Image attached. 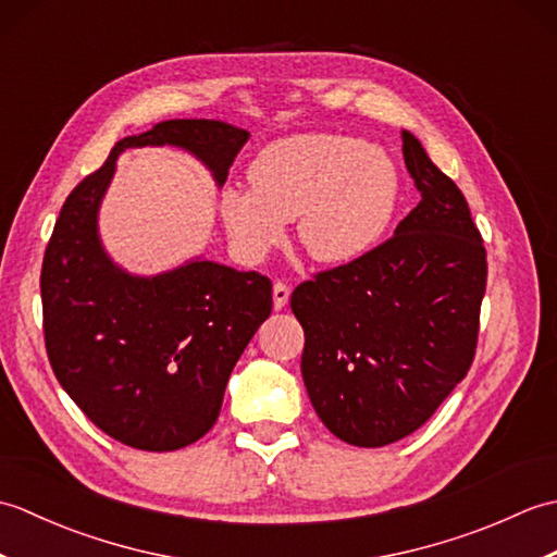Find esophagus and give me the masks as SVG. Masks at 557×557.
Segmentation results:
<instances>
[{
  "label": "esophagus",
  "instance_id": "esophagus-1",
  "mask_svg": "<svg viewBox=\"0 0 557 557\" xmlns=\"http://www.w3.org/2000/svg\"><path fill=\"white\" fill-rule=\"evenodd\" d=\"M289 294H292V287L287 285V282L277 280L275 287H272V304H275V309L282 311L289 301Z\"/></svg>",
  "mask_w": 557,
  "mask_h": 557
}]
</instances>
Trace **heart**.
<instances>
[{"label":"heart","mask_w":557,"mask_h":557,"mask_svg":"<svg viewBox=\"0 0 557 557\" xmlns=\"http://www.w3.org/2000/svg\"><path fill=\"white\" fill-rule=\"evenodd\" d=\"M251 191L227 188L222 220L246 260L265 258L297 220L304 251L342 265L369 253L395 215L399 174L383 148L335 134L272 140L248 168Z\"/></svg>","instance_id":"obj_1"}]
</instances>
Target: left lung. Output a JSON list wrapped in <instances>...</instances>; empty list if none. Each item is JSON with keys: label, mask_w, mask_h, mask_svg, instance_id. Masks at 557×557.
<instances>
[{"label": "left lung", "mask_w": 557, "mask_h": 557, "mask_svg": "<svg viewBox=\"0 0 557 557\" xmlns=\"http://www.w3.org/2000/svg\"><path fill=\"white\" fill-rule=\"evenodd\" d=\"M401 152L419 206L351 263L292 294L301 375L339 441L383 447L433 417L476 354L488 263L465 196L409 132Z\"/></svg>", "instance_id": "8db88e82"}]
</instances>
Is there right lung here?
Here are the masks:
<instances>
[{"mask_svg": "<svg viewBox=\"0 0 557 557\" xmlns=\"http://www.w3.org/2000/svg\"><path fill=\"white\" fill-rule=\"evenodd\" d=\"M246 138L218 120L126 136L54 222L40 272L47 359L78 409L128 447L170 453L212 429L234 363L272 311V282L210 260L150 280L126 275L100 246V198L126 148L182 146L222 184Z\"/></svg>", "mask_w": 557, "mask_h": 557, "instance_id": "obj_1", "label": "right lung"}]
</instances>
